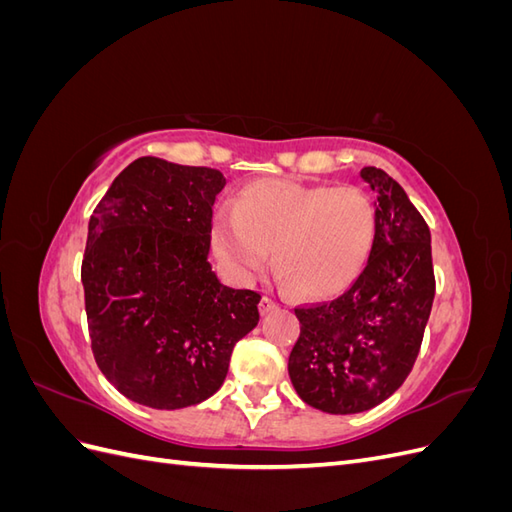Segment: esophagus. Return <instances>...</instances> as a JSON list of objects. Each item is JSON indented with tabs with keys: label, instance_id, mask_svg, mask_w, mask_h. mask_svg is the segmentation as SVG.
I'll return each mask as SVG.
<instances>
[{
	"label": "esophagus",
	"instance_id": "obj_1",
	"mask_svg": "<svg viewBox=\"0 0 512 512\" xmlns=\"http://www.w3.org/2000/svg\"><path fill=\"white\" fill-rule=\"evenodd\" d=\"M275 307H277V303H275L271 297H267V294H265V297H262L260 303H258V309H260L262 316H267L269 312H273Z\"/></svg>",
	"mask_w": 512,
	"mask_h": 512
}]
</instances>
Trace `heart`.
I'll return each instance as SVG.
<instances>
[{"instance_id": "obj_1", "label": "heart", "mask_w": 512, "mask_h": 512, "mask_svg": "<svg viewBox=\"0 0 512 512\" xmlns=\"http://www.w3.org/2000/svg\"><path fill=\"white\" fill-rule=\"evenodd\" d=\"M378 232L371 200L356 185L258 179L237 194L232 211L211 224V247L239 282L273 267L305 299H331L363 273Z\"/></svg>"}]
</instances>
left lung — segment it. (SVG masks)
Wrapping results in <instances>:
<instances>
[{"label": "left lung", "mask_w": 512, "mask_h": 512, "mask_svg": "<svg viewBox=\"0 0 512 512\" xmlns=\"http://www.w3.org/2000/svg\"><path fill=\"white\" fill-rule=\"evenodd\" d=\"M359 175L374 192V250L342 297L294 309L301 335L288 356L294 391L329 414L365 412L404 384L436 292L423 215L384 170L365 166Z\"/></svg>", "instance_id": "8db88e82"}]
</instances>
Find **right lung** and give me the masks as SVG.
<instances>
[{
	"label": "right lung",
	"instance_id": "obj_1",
	"mask_svg": "<svg viewBox=\"0 0 512 512\" xmlns=\"http://www.w3.org/2000/svg\"><path fill=\"white\" fill-rule=\"evenodd\" d=\"M224 185L215 168L145 156L89 218L81 280L91 350L106 380L141 406L209 399L258 324L260 294L224 286L209 262Z\"/></svg>",
	"mask_w": 512,
	"mask_h": 512
}]
</instances>
